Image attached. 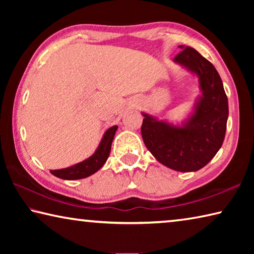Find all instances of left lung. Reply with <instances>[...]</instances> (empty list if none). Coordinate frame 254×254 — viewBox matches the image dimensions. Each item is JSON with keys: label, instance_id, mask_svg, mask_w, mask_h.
Returning <instances> with one entry per match:
<instances>
[{"label": "left lung", "instance_id": "1", "mask_svg": "<svg viewBox=\"0 0 254 254\" xmlns=\"http://www.w3.org/2000/svg\"><path fill=\"white\" fill-rule=\"evenodd\" d=\"M179 64L198 77L201 95L194 111L182 126L142 113L141 134L145 147L163 166L188 173L197 171L212 160L221 149L229 118V103L223 83L213 64L190 47L179 46Z\"/></svg>", "mask_w": 254, "mask_h": 254}]
</instances>
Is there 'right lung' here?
Instances as JSON below:
<instances>
[{
    "label": "right lung",
    "instance_id": "add662e5",
    "mask_svg": "<svg viewBox=\"0 0 254 254\" xmlns=\"http://www.w3.org/2000/svg\"><path fill=\"white\" fill-rule=\"evenodd\" d=\"M118 130V126L110 127L104 133V136L102 137V141L96 151L94 152L91 157L86 160L76 163V165L68 167V168L58 169V170H50V173L58 178L65 180H76L83 179L88 177L96 171L100 170L103 165L106 162L107 158L111 152V145L113 142L115 132Z\"/></svg>",
    "mask_w": 254,
    "mask_h": 254
}]
</instances>
